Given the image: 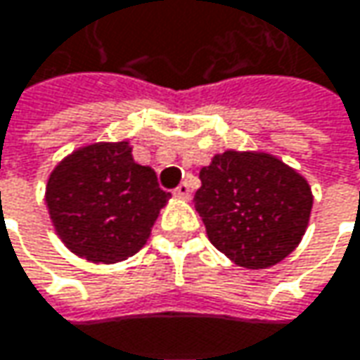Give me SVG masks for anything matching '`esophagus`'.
<instances>
[{"instance_id":"1","label":"esophagus","mask_w":360,"mask_h":360,"mask_svg":"<svg viewBox=\"0 0 360 360\" xmlns=\"http://www.w3.org/2000/svg\"><path fill=\"white\" fill-rule=\"evenodd\" d=\"M175 195H179V198H189L191 195V187H189V183L187 181H183V183H179L177 187H175Z\"/></svg>"}]
</instances>
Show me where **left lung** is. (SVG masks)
I'll return each instance as SVG.
<instances>
[{
  "mask_svg": "<svg viewBox=\"0 0 360 360\" xmlns=\"http://www.w3.org/2000/svg\"><path fill=\"white\" fill-rule=\"evenodd\" d=\"M200 181L195 210L210 243L235 264L270 268L299 245L313 195L307 181L282 160L229 150L200 171Z\"/></svg>",
  "mask_w": 360,
  "mask_h": 360,
  "instance_id": "obj_1",
  "label": "left lung"
}]
</instances>
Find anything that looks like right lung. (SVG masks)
<instances>
[{
    "label": "right lung",
    "mask_w": 360,
    "mask_h": 360,
    "mask_svg": "<svg viewBox=\"0 0 360 360\" xmlns=\"http://www.w3.org/2000/svg\"><path fill=\"white\" fill-rule=\"evenodd\" d=\"M169 191L134 160L127 142L92 144L55 167L47 206L55 231L76 255L115 264L140 251Z\"/></svg>",
    "instance_id": "1"
}]
</instances>
